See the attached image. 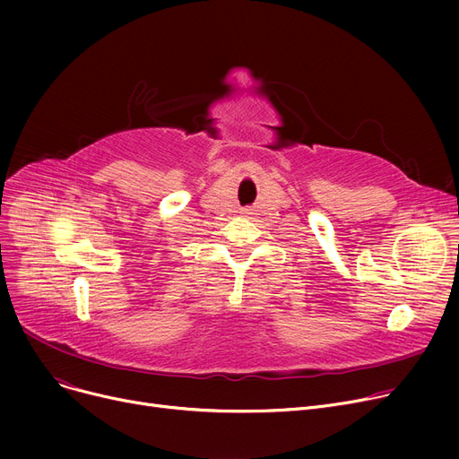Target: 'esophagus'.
Here are the masks:
<instances>
[{
    "instance_id": "esophagus-1",
    "label": "esophagus",
    "mask_w": 459,
    "mask_h": 459,
    "mask_svg": "<svg viewBox=\"0 0 459 459\" xmlns=\"http://www.w3.org/2000/svg\"><path fill=\"white\" fill-rule=\"evenodd\" d=\"M242 212H244V213H253V208H244Z\"/></svg>"
}]
</instances>
